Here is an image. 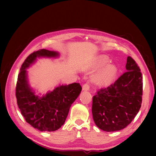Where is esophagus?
<instances>
[{"label": "esophagus", "instance_id": "obj_1", "mask_svg": "<svg viewBox=\"0 0 156 156\" xmlns=\"http://www.w3.org/2000/svg\"><path fill=\"white\" fill-rule=\"evenodd\" d=\"M89 89H90V85L88 83L84 84L83 86V90H84V91H88Z\"/></svg>", "mask_w": 156, "mask_h": 156}]
</instances>
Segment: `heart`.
I'll use <instances>...</instances> for the list:
<instances>
[{
  "label": "heart",
  "instance_id": "heart-1",
  "mask_svg": "<svg viewBox=\"0 0 156 156\" xmlns=\"http://www.w3.org/2000/svg\"><path fill=\"white\" fill-rule=\"evenodd\" d=\"M108 61L105 56H100L92 66V68L98 69L103 66ZM117 68L115 65L108 64L99 72L95 77V81L99 85L107 86L110 84L116 77Z\"/></svg>",
  "mask_w": 156,
  "mask_h": 156
}]
</instances>
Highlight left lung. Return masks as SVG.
I'll use <instances>...</instances> for the list:
<instances>
[{"instance_id": "1", "label": "left lung", "mask_w": 156, "mask_h": 156, "mask_svg": "<svg viewBox=\"0 0 156 156\" xmlns=\"http://www.w3.org/2000/svg\"><path fill=\"white\" fill-rule=\"evenodd\" d=\"M127 72L114 84L101 88L93 97L92 116L96 125L107 132L125 128L137 114L142 103L143 77L140 69L130 56Z\"/></svg>"}]
</instances>
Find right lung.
<instances>
[{
	"label": "right lung",
	"mask_w": 156,
	"mask_h": 156,
	"mask_svg": "<svg viewBox=\"0 0 156 156\" xmlns=\"http://www.w3.org/2000/svg\"><path fill=\"white\" fill-rule=\"evenodd\" d=\"M58 51L41 49L30 55L21 66L18 75L16 93L17 105L26 122L41 131H55L65 122L72 103L81 92L78 83L59 84L45 94H37L30 87L27 69L37 58H57Z\"/></svg>",
	"instance_id": "1"
}]
</instances>
